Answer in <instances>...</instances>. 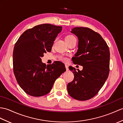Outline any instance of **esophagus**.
I'll list each match as a JSON object with an SVG mask.
<instances>
[{"label": "esophagus", "mask_w": 123, "mask_h": 123, "mask_svg": "<svg viewBox=\"0 0 123 123\" xmlns=\"http://www.w3.org/2000/svg\"><path fill=\"white\" fill-rule=\"evenodd\" d=\"M65 68H66V70H67V71H68V65L67 64H65Z\"/></svg>", "instance_id": "1"}]
</instances>
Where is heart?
<instances>
[{
	"instance_id": "obj_1",
	"label": "heart",
	"mask_w": 123,
	"mask_h": 123,
	"mask_svg": "<svg viewBox=\"0 0 123 123\" xmlns=\"http://www.w3.org/2000/svg\"><path fill=\"white\" fill-rule=\"evenodd\" d=\"M74 38H75L73 36L69 35H68V36H67L66 37H65V41H66V42H67L68 41L71 40H72L73 39H74ZM60 60H61L63 61H67L68 60V59H67V58H65V57H63V56L60 57Z\"/></svg>"
}]
</instances>
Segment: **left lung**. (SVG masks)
Segmentation results:
<instances>
[{"mask_svg":"<svg viewBox=\"0 0 123 123\" xmlns=\"http://www.w3.org/2000/svg\"><path fill=\"white\" fill-rule=\"evenodd\" d=\"M78 37V50L72 58L74 64L82 65L74 74L73 81L67 85L69 95L79 101H86L96 95L103 86L110 72L109 48L102 36L86 27H75L71 31Z\"/></svg>","mask_w":123,"mask_h":123,"instance_id":"obj_1","label":"left lung"}]
</instances>
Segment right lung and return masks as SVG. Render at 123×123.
Segmentation results:
<instances>
[{"instance_id":"add662e5","label":"right lung","mask_w":123,"mask_h":123,"mask_svg":"<svg viewBox=\"0 0 123 123\" xmlns=\"http://www.w3.org/2000/svg\"><path fill=\"white\" fill-rule=\"evenodd\" d=\"M62 27L42 24L25 31L15 43L13 52L14 74L19 86L28 95H46L54 83L66 71L64 64L55 61L47 66L41 62L47 52H51L56 37Z\"/></svg>"}]
</instances>
